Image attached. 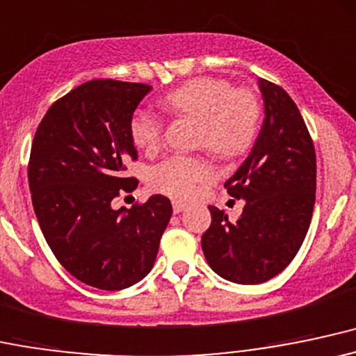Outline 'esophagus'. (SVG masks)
Instances as JSON below:
<instances>
[{
    "label": "esophagus",
    "mask_w": 356,
    "mask_h": 356,
    "mask_svg": "<svg viewBox=\"0 0 356 356\" xmlns=\"http://www.w3.org/2000/svg\"><path fill=\"white\" fill-rule=\"evenodd\" d=\"M185 209H186V203L175 200V202H173V211H175V213H181V211Z\"/></svg>",
    "instance_id": "esophagus-1"
}]
</instances>
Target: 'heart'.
Instances as JSON below:
<instances>
[{
    "label": "heart",
    "mask_w": 356,
    "mask_h": 356,
    "mask_svg": "<svg viewBox=\"0 0 356 356\" xmlns=\"http://www.w3.org/2000/svg\"><path fill=\"white\" fill-rule=\"evenodd\" d=\"M168 114L197 121L195 143L218 158H238L254 146L262 121L257 95L234 89L223 79L200 77L173 89L163 97ZM131 139L139 149L151 153L163 143L165 124L149 111H136L129 122ZM215 170L203 156L175 154L151 171V185L173 198H191L200 185L211 181Z\"/></svg>",
    "instance_id": "obj_1"
}]
</instances>
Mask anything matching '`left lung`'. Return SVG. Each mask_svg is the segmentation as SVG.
Segmentation results:
<instances>
[{
	"instance_id": "left-lung-1",
	"label": "left lung",
	"mask_w": 356,
	"mask_h": 356,
	"mask_svg": "<svg viewBox=\"0 0 356 356\" xmlns=\"http://www.w3.org/2000/svg\"><path fill=\"white\" fill-rule=\"evenodd\" d=\"M266 119L242 166L227 179L230 197L245 200L241 217L209 207L202 249L211 269L237 284H259L284 270L301 249L314 209L316 154L289 94L259 81Z\"/></svg>"
}]
</instances>
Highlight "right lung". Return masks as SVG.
<instances>
[{"instance_id":"obj_1","label":"right lung","mask_w":356,"mask_h":356,"mask_svg":"<svg viewBox=\"0 0 356 356\" xmlns=\"http://www.w3.org/2000/svg\"><path fill=\"white\" fill-rule=\"evenodd\" d=\"M151 86L94 79L50 106L28 161L31 203L57 261L83 284L119 291L156 261L171 203L153 195L131 209L113 202L138 186L129 122Z\"/></svg>"}]
</instances>
